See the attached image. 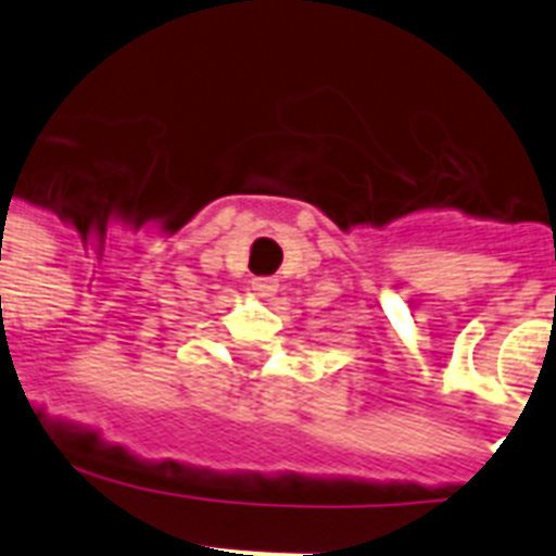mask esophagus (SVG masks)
Returning a JSON list of instances; mask_svg holds the SVG:
<instances>
[{
  "label": "esophagus",
  "instance_id": "1",
  "mask_svg": "<svg viewBox=\"0 0 556 556\" xmlns=\"http://www.w3.org/2000/svg\"><path fill=\"white\" fill-rule=\"evenodd\" d=\"M253 292L258 298H273L278 292V278H253Z\"/></svg>",
  "mask_w": 556,
  "mask_h": 556
}]
</instances>
